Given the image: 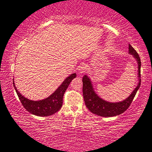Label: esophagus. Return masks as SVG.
Listing matches in <instances>:
<instances>
[{"label": "esophagus", "mask_w": 152, "mask_h": 152, "mask_svg": "<svg viewBox=\"0 0 152 152\" xmlns=\"http://www.w3.org/2000/svg\"><path fill=\"white\" fill-rule=\"evenodd\" d=\"M87 69H88L87 65L81 64L80 66H79V71L80 73H86V71H87Z\"/></svg>", "instance_id": "obj_1"}]
</instances>
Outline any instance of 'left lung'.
Masks as SVG:
<instances>
[{
	"label": "left lung",
	"instance_id": "obj_1",
	"mask_svg": "<svg viewBox=\"0 0 152 152\" xmlns=\"http://www.w3.org/2000/svg\"><path fill=\"white\" fill-rule=\"evenodd\" d=\"M128 49H129V53L133 55V56L136 58L137 61L138 62L139 82L138 86L132 92V94L130 95V96H128L124 101L120 102H109L100 99L94 92L90 79L86 75L83 77V95L86 106L92 113L96 114V115L107 118V117H113L123 113L125 111L127 110V109L131 104V102L137 94V90L140 88L141 81V59H140V57L137 51L130 44Z\"/></svg>",
	"mask_w": 152,
	"mask_h": 152
}]
</instances>
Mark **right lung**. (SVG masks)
<instances>
[{"instance_id":"1","label":"right lung","mask_w":152,"mask_h":152,"mask_svg":"<svg viewBox=\"0 0 152 152\" xmlns=\"http://www.w3.org/2000/svg\"><path fill=\"white\" fill-rule=\"evenodd\" d=\"M76 76V73L71 75L63 81L60 87L50 96L39 101H33L25 98L18 92L15 86V83H13L16 93L24 108L33 115L45 117L53 115L61 109L63 102V96L65 91L66 90L71 81L75 78Z\"/></svg>"}]
</instances>
